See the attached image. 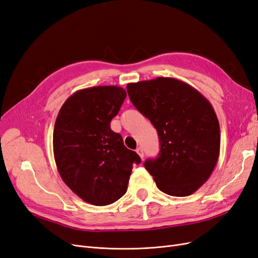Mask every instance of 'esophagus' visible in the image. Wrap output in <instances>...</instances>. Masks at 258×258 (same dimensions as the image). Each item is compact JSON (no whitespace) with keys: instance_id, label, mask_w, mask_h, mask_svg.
Wrapping results in <instances>:
<instances>
[{"instance_id":"34e87169","label":"esophagus","mask_w":258,"mask_h":258,"mask_svg":"<svg viewBox=\"0 0 258 258\" xmlns=\"http://www.w3.org/2000/svg\"><path fill=\"white\" fill-rule=\"evenodd\" d=\"M137 153H138V155L143 159V157H144V152H143V148L142 147H139V148H137Z\"/></svg>"}]
</instances>
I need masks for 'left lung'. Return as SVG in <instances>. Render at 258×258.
<instances>
[{"instance_id":"obj_1","label":"left lung","mask_w":258,"mask_h":258,"mask_svg":"<svg viewBox=\"0 0 258 258\" xmlns=\"http://www.w3.org/2000/svg\"><path fill=\"white\" fill-rule=\"evenodd\" d=\"M127 92L158 131L159 156L147 159L145 168L162 192L191 195L208 180L219 159L220 126L211 103L174 78L129 83Z\"/></svg>"}]
</instances>
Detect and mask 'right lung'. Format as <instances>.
<instances>
[{"label":"right lung","mask_w":258,"mask_h":258,"mask_svg":"<svg viewBox=\"0 0 258 258\" xmlns=\"http://www.w3.org/2000/svg\"><path fill=\"white\" fill-rule=\"evenodd\" d=\"M127 96L119 86H94L61 105L53 131V153L63 181L84 202L105 206L126 193L139 155L123 145L110 122Z\"/></svg>","instance_id":"add662e5"}]
</instances>
